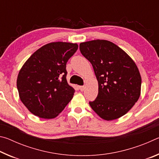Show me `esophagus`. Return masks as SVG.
I'll use <instances>...</instances> for the list:
<instances>
[{
	"instance_id": "34e87169",
	"label": "esophagus",
	"mask_w": 159,
	"mask_h": 159,
	"mask_svg": "<svg viewBox=\"0 0 159 159\" xmlns=\"http://www.w3.org/2000/svg\"><path fill=\"white\" fill-rule=\"evenodd\" d=\"M85 86H79V89L80 91H82V92L85 90Z\"/></svg>"
}]
</instances>
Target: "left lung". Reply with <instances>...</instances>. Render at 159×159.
I'll return each mask as SVG.
<instances>
[{
    "label": "left lung",
    "instance_id": "8db88e82",
    "mask_svg": "<svg viewBox=\"0 0 159 159\" xmlns=\"http://www.w3.org/2000/svg\"><path fill=\"white\" fill-rule=\"evenodd\" d=\"M82 55L92 64L98 81V95L90 102L102 119L123 116L138 102L142 79L136 64L124 50L107 40L80 43Z\"/></svg>",
    "mask_w": 159,
    "mask_h": 159
}]
</instances>
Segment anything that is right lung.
Segmentation results:
<instances>
[{
  "instance_id": "obj_1",
  "label": "right lung",
  "mask_w": 159,
  "mask_h": 159,
  "mask_svg": "<svg viewBox=\"0 0 159 159\" xmlns=\"http://www.w3.org/2000/svg\"><path fill=\"white\" fill-rule=\"evenodd\" d=\"M77 43L52 42L31 55L17 79L20 100L35 116L57 117L73 98L75 90L66 79V64L78 50Z\"/></svg>"
}]
</instances>
